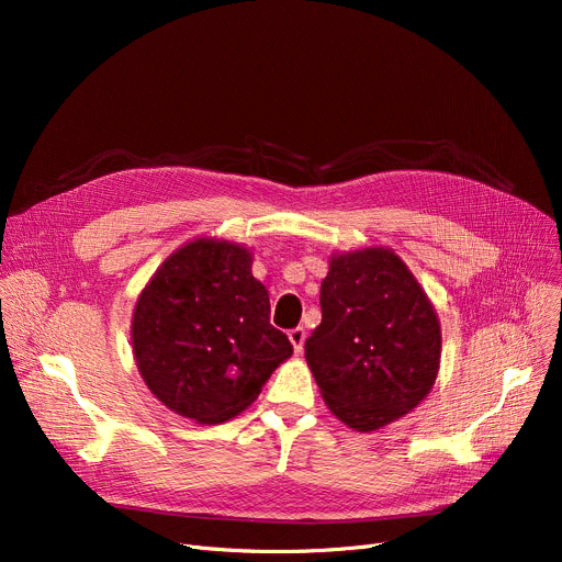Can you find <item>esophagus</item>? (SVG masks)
I'll list each match as a JSON object with an SVG mask.
<instances>
[{
	"instance_id": "34e87169",
	"label": "esophagus",
	"mask_w": 562,
	"mask_h": 562,
	"mask_svg": "<svg viewBox=\"0 0 562 562\" xmlns=\"http://www.w3.org/2000/svg\"><path fill=\"white\" fill-rule=\"evenodd\" d=\"M305 337H307V333H305V328H293V330H289V339H291V344H293V350L296 352H303V346H305Z\"/></svg>"
}]
</instances>
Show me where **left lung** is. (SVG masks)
I'll use <instances>...</instances> for the list:
<instances>
[{
  "mask_svg": "<svg viewBox=\"0 0 562 562\" xmlns=\"http://www.w3.org/2000/svg\"><path fill=\"white\" fill-rule=\"evenodd\" d=\"M439 348L437 314L392 250L333 257L305 358L339 422L369 432L415 409L435 385Z\"/></svg>",
  "mask_w": 562,
  "mask_h": 562,
  "instance_id": "left-lung-1",
  "label": "left lung"
}]
</instances>
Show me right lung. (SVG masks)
Listing matches in <instances>:
<instances>
[{
  "instance_id": "1",
  "label": "right lung",
  "mask_w": 562,
  "mask_h": 562,
  "mask_svg": "<svg viewBox=\"0 0 562 562\" xmlns=\"http://www.w3.org/2000/svg\"><path fill=\"white\" fill-rule=\"evenodd\" d=\"M250 266L246 248L198 239L161 263L136 303L132 344L145 385L198 424L239 415L293 352Z\"/></svg>"
}]
</instances>
